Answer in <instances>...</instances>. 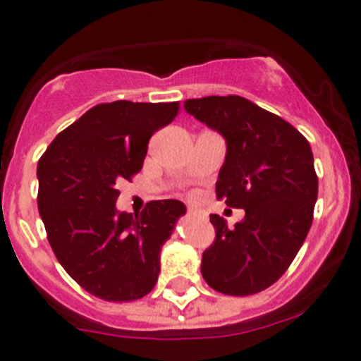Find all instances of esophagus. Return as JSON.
Wrapping results in <instances>:
<instances>
[{"label":"esophagus","mask_w":361,"mask_h":361,"mask_svg":"<svg viewBox=\"0 0 361 361\" xmlns=\"http://www.w3.org/2000/svg\"><path fill=\"white\" fill-rule=\"evenodd\" d=\"M188 215L190 216H201V212H197V209H188Z\"/></svg>","instance_id":"1"}]
</instances>
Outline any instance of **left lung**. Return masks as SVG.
Masks as SVG:
<instances>
[{
	"label": "left lung",
	"instance_id": "1",
	"mask_svg": "<svg viewBox=\"0 0 361 361\" xmlns=\"http://www.w3.org/2000/svg\"><path fill=\"white\" fill-rule=\"evenodd\" d=\"M183 107L226 139L216 195L245 209L233 229L209 215L216 236L202 254V279L224 295H255L284 275L312 226V149L293 125L243 97L192 99Z\"/></svg>",
	"mask_w": 361,
	"mask_h": 361
}]
</instances>
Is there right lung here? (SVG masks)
Segmentation results:
<instances>
[{
  "label": "right lung",
  "mask_w": 361,
  "mask_h": 361,
  "mask_svg": "<svg viewBox=\"0 0 361 361\" xmlns=\"http://www.w3.org/2000/svg\"><path fill=\"white\" fill-rule=\"evenodd\" d=\"M180 111L178 102L99 104L56 135L38 160V212L66 274L107 302L148 295L160 250L187 208L152 201L141 215L118 212V185L139 173L148 141Z\"/></svg>",
  "instance_id": "obj_1"
}]
</instances>
